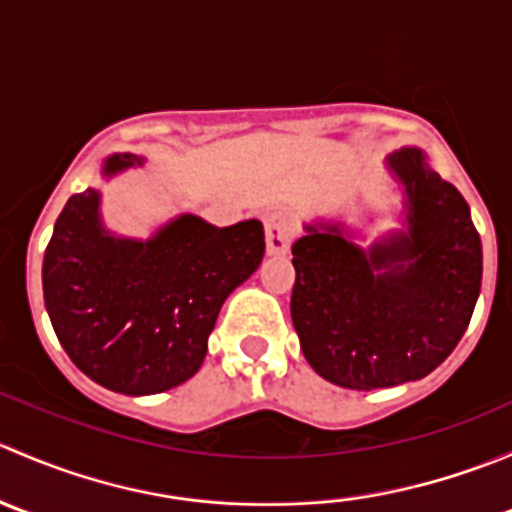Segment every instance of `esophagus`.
<instances>
[{
	"label": "esophagus",
	"mask_w": 512,
	"mask_h": 512,
	"mask_svg": "<svg viewBox=\"0 0 512 512\" xmlns=\"http://www.w3.org/2000/svg\"><path fill=\"white\" fill-rule=\"evenodd\" d=\"M265 240H267V255L280 257L287 255L289 242H292V225L285 215L267 213L265 215Z\"/></svg>",
	"instance_id": "esophagus-1"
}]
</instances>
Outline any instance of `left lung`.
Instances as JSON below:
<instances>
[{
    "mask_svg": "<svg viewBox=\"0 0 512 512\" xmlns=\"http://www.w3.org/2000/svg\"><path fill=\"white\" fill-rule=\"evenodd\" d=\"M406 193V230L361 250L339 225H307L292 245V322L322 379L371 391L431 374L476 309L483 247L463 195L401 148L386 158Z\"/></svg>",
    "mask_w": 512,
    "mask_h": 512,
    "instance_id": "left-lung-1",
    "label": "left lung"
}]
</instances>
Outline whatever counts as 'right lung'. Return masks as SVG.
Returning a JSON list of instances; mask_svg holds the SVG:
<instances>
[{"instance_id":"1","label":"right lung","mask_w":512,"mask_h":512,"mask_svg":"<svg viewBox=\"0 0 512 512\" xmlns=\"http://www.w3.org/2000/svg\"><path fill=\"white\" fill-rule=\"evenodd\" d=\"M141 156L113 153L103 175ZM101 193L71 195L44 252L41 285L51 327L89 379L128 396L188 381L208 354L220 307L260 267V220L215 227L180 215L151 240L113 237L98 215Z\"/></svg>"}]
</instances>
